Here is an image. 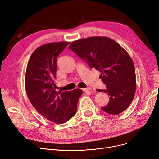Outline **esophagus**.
Returning a JSON list of instances; mask_svg holds the SVG:
<instances>
[{
    "label": "esophagus",
    "mask_w": 159,
    "mask_h": 159,
    "mask_svg": "<svg viewBox=\"0 0 159 159\" xmlns=\"http://www.w3.org/2000/svg\"><path fill=\"white\" fill-rule=\"evenodd\" d=\"M91 89V88H84L83 91H85V92H87V91H89Z\"/></svg>",
    "instance_id": "34e87169"
}]
</instances>
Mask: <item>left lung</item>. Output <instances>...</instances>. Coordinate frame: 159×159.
Returning a JSON list of instances; mask_svg holds the SVG:
<instances>
[{"instance_id": "obj_1", "label": "left lung", "mask_w": 159, "mask_h": 159, "mask_svg": "<svg viewBox=\"0 0 159 159\" xmlns=\"http://www.w3.org/2000/svg\"><path fill=\"white\" fill-rule=\"evenodd\" d=\"M69 49L84 60L91 68L102 73L99 78L106 85L104 91L109 96L103 111L119 115L131 103L136 91L133 61L125 50L115 40L105 36L82 38L72 42Z\"/></svg>"}]
</instances>
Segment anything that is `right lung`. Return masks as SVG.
<instances>
[{
  "mask_svg": "<svg viewBox=\"0 0 159 159\" xmlns=\"http://www.w3.org/2000/svg\"><path fill=\"white\" fill-rule=\"evenodd\" d=\"M69 42H52L39 46L28 61L25 88L30 103L37 111L57 124L67 122L76 113L78 102L83 91H57L55 84L57 57Z\"/></svg>",
  "mask_w": 159,
  "mask_h": 159,
  "instance_id": "add662e5",
  "label": "right lung"
}]
</instances>
